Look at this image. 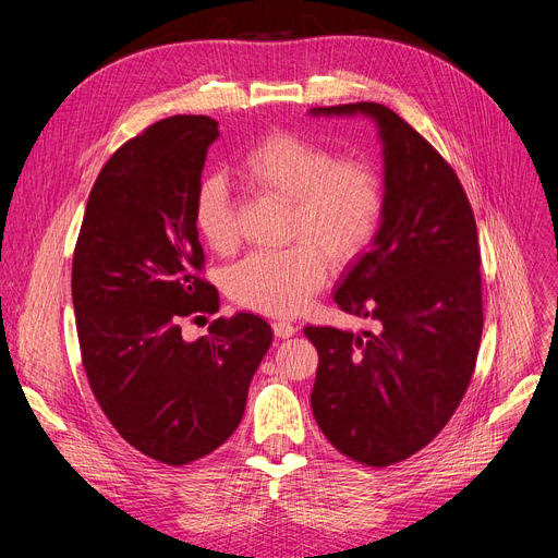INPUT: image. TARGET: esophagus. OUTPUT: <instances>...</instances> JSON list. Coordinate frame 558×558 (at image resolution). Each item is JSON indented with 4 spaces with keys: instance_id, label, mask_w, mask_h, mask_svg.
<instances>
[{
    "instance_id": "1",
    "label": "esophagus",
    "mask_w": 558,
    "mask_h": 558,
    "mask_svg": "<svg viewBox=\"0 0 558 558\" xmlns=\"http://www.w3.org/2000/svg\"><path fill=\"white\" fill-rule=\"evenodd\" d=\"M296 332H299V328L294 324H289V320H276V324H274V335L278 339H289V337H294Z\"/></svg>"
}]
</instances>
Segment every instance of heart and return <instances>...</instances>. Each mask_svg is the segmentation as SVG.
<instances>
[{"label":"heart","instance_id":"1","mask_svg":"<svg viewBox=\"0 0 558 558\" xmlns=\"http://www.w3.org/2000/svg\"><path fill=\"white\" fill-rule=\"evenodd\" d=\"M238 173L259 194L289 203L280 253H253L226 274L228 296L262 314L305 310L335 267L360 257L385 217V185L373 165L335 158L328 146L301 133L274 131L242 156ZM194 226L203 244L230 255L240 244L234 203L217 175L194 196Z\"/></svg>","mask_w":558,"mask_h":558}]
</instances>
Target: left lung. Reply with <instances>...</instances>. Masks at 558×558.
Segmentation results:
<instances>
[{
    "instance_id": "8db88e82",
    "label": "left lung",
    "mask_w": 558,
    "mask_h": 558,
    "mask_svg": "<svg viewBox=\"0 0 558 558\" xmlns=\"http://www.w3.org/2000/svg\"><path fill=\"white\" fill-rule=\"evenodd\" d=\"M385 144V217L335 303L375 332L307 326L318 353L312 412L328 441L385 468L423 450L471 385L484 328L477 223L454 169L391 108L357 101Z\"/></svg>"
}]
</instances>
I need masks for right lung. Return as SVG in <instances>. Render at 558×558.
<instances>
[{"mask_svg":"<svg viewBox=\"0 0 558 558\" xmlns=\"http://www.w3.org/2000/svg\"><path fill=\"white\" fill-rule=\"evenodd\" d=\"M219 124L156 122L117 149L85 205L72 301L87 383L112 427L142 454L185 465L238 429L271 345L267 320L240 312L185 341V320L219 312L205 280L194 196Z\"/></svg>","mask_w":558,"mask_h":558,"instance_id":"1","label":"right lung"}]
</instances>
